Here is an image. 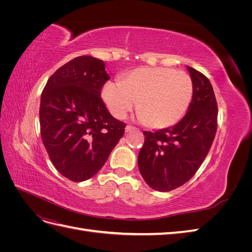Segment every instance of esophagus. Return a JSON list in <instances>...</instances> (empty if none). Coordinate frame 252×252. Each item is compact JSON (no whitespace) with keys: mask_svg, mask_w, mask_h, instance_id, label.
<instances>
[{"mask_svg":"<svg viewBox=\"0 0 252 252\" xmlns=\"http://www.w3.org/2000/svg\"><path fill=\"white\" fill-rule=\"evenodd\" d=\"M125 130H126V132H130V131L136 130V128L134 126H131V125H127L126 128H125Z\"/></svg>","mask_w":252,"mask_h":252,"instance_id":"34e87169","label":"esophagus"}]
</instances>
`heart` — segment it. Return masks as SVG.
<instances>
[{
    "instance_id": "heart-1",
    "label": "heart",
    "mask_w": 252,
    "mask_h": 252,
    "mask_svg": "<svg viewBox=\"0 0 252 252\" xmlns=\"http://www.w3.org/2000/svg\"><path fill=\"white\" fill-rule=\"evenodd\" d=\"M193 94L192 81L184 71L171 68H139L123 82H109L102 97L112 116L123 119L138 103L139 118L151 128L177 123L189 107Z\"/></svg>"
}]
</instances>
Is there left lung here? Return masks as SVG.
I'll return each mask as SVG.
<instances>
[{"label":"left lung","mask_w":252,"mask_h":252,"mask_svg":"<svg viewBox=\"0 0 252 252\" xmlns=\"http://www.w3.org/2000/svg\"><path fill=\"white\" fill-rule=\"evenodd\" d=\"M192 100L178 124L156 132L144 131L138 157L145 182L158 191H170L191 179L208 155L218 128V103L209 80L187 66Z\"/></svg>","instance_id":"left-lung-1"}]
</instances>
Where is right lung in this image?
<instances>
[{
    "mask_svg": "<svg viewBox=\"0 0 252 252\" xmlns=\"http://www.w3.org/2000/svg\"><path fill=\"white\" fill-rule=\"evenodd\" d=\"M102 60L75 58L48 79L41 95V136L51 163L68 180L83 182L100 170L124 135L101 97L109 80Z\"/></svg>",
    "mask_w": 252,
    "mask_h": 252,
    "instance_id": "obj_1",
    "label": "right lung"
}]
</instances>
